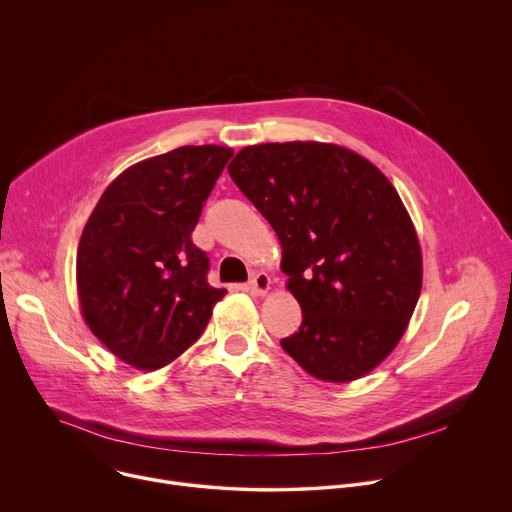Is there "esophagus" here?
<instances>
[{"label": "esophagus", "mask_w": 512, "mask_h": 512, "mask_svg": "<svg viewBox=\"0 0 512 512\" xmlns=\"http://www.w3.org/2000/svg\"><path fill=\"white\" fill-rule=\"evenodd\" d=\"M269 285H271L269 275L263 273V271H259V273H253V277H251L249 283H247V289L251 291L253 296H263L265 291L269 289Z\"/></svg>", "instance_id": "esophagus-1"}]
</instances>
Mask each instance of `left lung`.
Wrapping results in <instances>:
<instances>
[{"mask_svg": "<svg viewBox=\"0 0 512 512\" xmlns=\"http://www.w3.org/2000/svg\"><path fill=\"white\" fill-rule=\"evenodd\" d=\"M283 247L302 326L281 348L320 381L373 371L397 346L421 291V251L391 182L332 143H261L229 166Z\"/></svg>", "mask_w": 512, "mask_h": 512, "instance_id": "obj_1", "label": "left lung"}]
</instances>
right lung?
<instances>
[{
    "mask_svg": "<svg viewBox=\"0 0 512 512\" xmlns=\"http://www.w3.org/2000/svg\"><path fill=\"white\" fill-rule=\"evenodd\" d=\"M233 150L184 145L127 168L103 192L77 253L83 316L135 369L166 367L204 332L227 289L208 283L192 243L202 206Z\"/></svg>",
    "mask_w": 512,
    "mask_h": 512,
    "instance_id": "right-lung-1",
    "label": "right lung"
}]
</instances>
